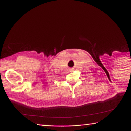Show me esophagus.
<instances>
[{
  "instance_id": "34e87169",
  "label": "esophagus",
  "mask_w": 131,
  "mask_h": 131,
  "mask_svg": "<svg viewBox=\"0 0 131 131\" xmlns=\"http://www.w3.org/2000/svg\"><path fill=\"white\" fill-rule=\"evenodd\" d=\"M72 70H73L72 69H70V70H69V71H70V72H71V71H72Z\"/></svg>"
}]
</instances>
